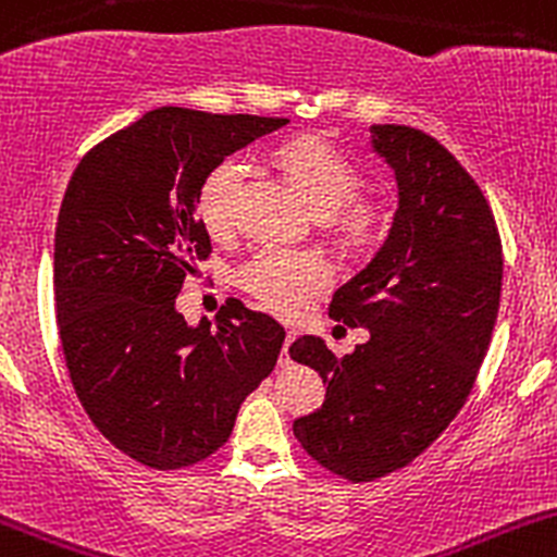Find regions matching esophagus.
<instances>
[{
  "mask_svg": "<svg viewBox=\"0 0 557 557\" xmlns=\"http://www.w3.org/2000/svg\"><path fill=\"white\" fill-rule=\"evenodd\" d=\"M295 337H297V332H286L284 346H281V362H289V346L295 343Z\"/></svg>",
  "mask_w": 557,
  "mask_h": 557,
  "instance_id": "esophagus-1",
  "label": "esophagus"
}]
</instances>
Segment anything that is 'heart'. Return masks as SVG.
I'll return each mask as SVG.
<instances>
[{
    "label": "heart",
    "mask_w": 557,
    "mask_h": 557,
    "mask_svg": "<svg viewBox=\"0 0 557 557\" xmlns=\"http://www.w3.org/2000/svg\"><path fill=\"white\" fill-rule=\"evenodd\" d=\"M281 163L302 198L321 216L330 214V220L348 233H362L370 225V206L351 200L362 187V174L346 154L332 150L330 145L306 139L286 147L281 152ZM246 174L249 158L227 154L200 185L198 214L211 236H225L236 225L238 195ZM238 281L271 311L281 317H300L313 297L332 284V265L319 251L265 246L240 265Z\"/></svg>",
    "instance_id": "1"
}]
</instances>
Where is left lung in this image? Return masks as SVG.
<instances>
[{
  "instance_id": "obj_1",
  "label": "left lung",
  "mask_w": 557,
  "mask_h": 557,
  "mask_svg": "<svg viewBox=\"0 0 557 557\" xmlns=\"http://www.w3.org/2000/svg\"><path fill=\"white\" fill-rule=\"evenodd\" d=\"M370 136L397 180V211L381 249L330 306L370 341L343 359L313 335L289 346L326 383L324 405L292 432L351 483L407 467L448 429L491 346L504 271L496 220L463 165L407 125H372Z\"/></svg>"
}]
</instances>
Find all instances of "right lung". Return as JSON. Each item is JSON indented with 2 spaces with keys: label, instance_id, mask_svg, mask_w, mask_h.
I'll use <instances>...</instances> for the list:
<instances>
[{
  "label": "right lung",
  "instance_id": "add662e5",
  "mask_svg": "<svg viewBox=\"0 0 557 557\" xmlns=\"http://www.w3.org/2000/svg\"><path fill=\"white\" fill-rule=\"evenodd\" d=\"M289 120L160 107L96 145L55 225V319L94 426L134 461L180 469L227 443L276 367L284 326L231 297L214 321L176 311L211 251L198 193L220 160Z\"/></svg>",
  "mask_w": 557,
  "mask_h": 557
}]
</instances>
